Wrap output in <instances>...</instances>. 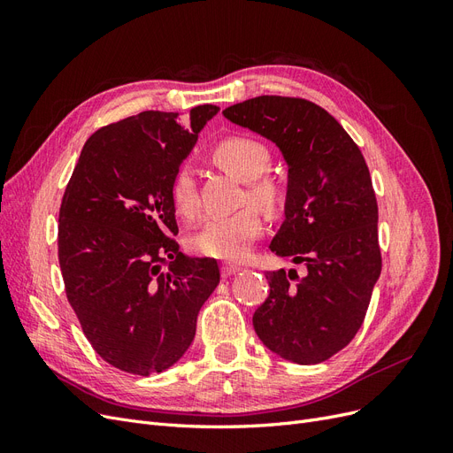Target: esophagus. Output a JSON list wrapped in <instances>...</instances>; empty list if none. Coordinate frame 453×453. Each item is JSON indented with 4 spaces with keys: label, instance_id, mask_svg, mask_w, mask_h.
Returning <instances> with one entry per match:
<instances>
[{
    "label": "esophagus",
    "instance_id": "esophagus-1",
    "mask_svg": "<svg viewBox=\"0 0 453 453\" xmlns=\"http://www.w3.org/2000/svg\"><path fill=\"white\" fill-rule=\"evenodd\" d=\"M240 270H242V266H238V265H232V263H226V265H223L221 273H223V278H230V276H234V273H238Z\"/></svg>",
    "mask_w": 453,
    "mask_h": 453
}]
</instances>
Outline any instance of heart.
Instances as JSON below:
<instances>
[{"label":"heart","instance_id":"b5f03b06","mask_svg":"<svg viewBox=\"0 0 453 453\" xmlns=\"http://www.w3.org/2000/svg\"><path fill=\"white\" fill-rule=\"evenodd\" d=\"M211 157L223 170L248 183V196L253 202L268 210L278 208L283 202V185L276 177L266 175L272 164V153L263 142L248 138V135H230L213 147ZM170 198L177 215L185 219L196 215V177L188 164L175 170L170 183ZM260 232H263V217L253 205H248L232 215L210 219L190 238V248L203 257L242 260L250 255Z\"/></svg>","mask_w":453,"mask_h":453}]
</instances>
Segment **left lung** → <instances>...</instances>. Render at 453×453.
I'll list each match as a JSON object with an SVG mask.
<instances>
[{
    "label": "left lung",
    "mask_w": 453,
    "mask_h": 453,
    "mask_svg": "<svg viewBox=\"0 0 453 453\" xmlns=\"http://www.w3.org/2000/svg\"><path fill=\"white\" fill-rule=\"evenodd\" d=\"M223 115L280 147L289 183L270 250L306 268L304 276L266 272L270 295L253 313L255 333L287 361L323 363L357 334L381 272L378 203L361 149L304 98L258 96Z\"/></svg>",
    "instance_id": "1"
}]
</instances>
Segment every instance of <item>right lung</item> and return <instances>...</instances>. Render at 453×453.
<instances>
[{"mask_svg": "<svg viewBox=\"0 0 453 453\" xmlns=\"http://www.w3.org/2000/svg\"><path fill=\"white\" fill-rule=\"evenodd\" d=\"M219 107L143 111L87 140L58 217L67 300L94 351L149 376L183 357L202 304L221 280L215 258H190L175 236L170 183ZM170 264L169 272L162 271Z\"/></svg>", "mask_w": 453, "mask_h": 453, "instance_id": "add662e5", "label": "right lung"}]
</instances>
